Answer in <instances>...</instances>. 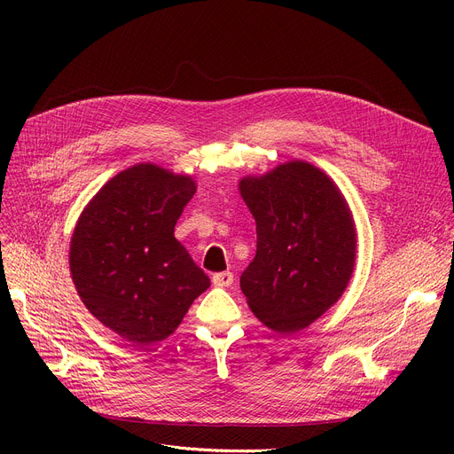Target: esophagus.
<instances>
[{
  "instance_id": "esophagus-1",
  "label": "esophagus",
  "mask_w": 454,
  "mask_h": 454,
  "mask_svg": "<svg viewBox=\"0 0 454 454\" xmlns=\"http://www.w3.org/2000/svg\"><path fill=\"white\" fill-rule=\"evenodd\" d=\"M213 283L217 285V287H230V285L233 283V274L231 272L213 274Z\"/></svg>"
}]
</instances>
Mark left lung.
Segmentation results:
<instances>
[{"mask_svg": "<svg viewBox=\"0 0 454 454\" xmlns=\"http://www.w3.org/2000/svg\"><path fill=\"white\" fill-rule=\"evenodd\" d=\"M255 219L257 252L241 276L252 313L278 333L318 320L346 291L356 231L337 184L303 160L239 180Z\"/></svg>", "mask_w": 454, "mask_h": 454, "instance_id": "left-lung-1", "label": "left lung"}]
</instances>
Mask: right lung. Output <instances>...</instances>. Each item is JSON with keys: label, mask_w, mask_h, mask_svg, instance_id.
<instances>
[{"label": "right lung", "mask_w": 454, "mask_h": 454, "mask_svg": "<svg viewBox=\"0 0 454 454\" xmlns=\"http://www.w3.org/2000/svg\"><path fill=\"white\" fill-rule=\"evenodd\" d=\"M193 176L137 163L110 178L75 224L69 272L88 311L134 346L175 333L209 278L175 237Z\"/></svg>", "instance_id": "obj_1"}]
</instances>
